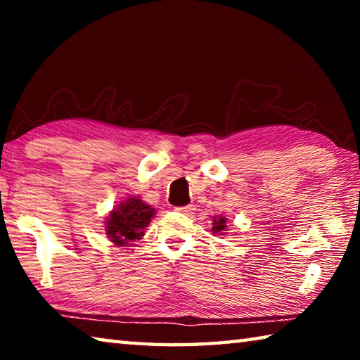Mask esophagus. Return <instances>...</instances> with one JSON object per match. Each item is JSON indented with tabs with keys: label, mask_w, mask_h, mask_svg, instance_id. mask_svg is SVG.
<instances>
[{
	"label": "esophagus",
	"mask_w": 360,
	"mask_h": 360,
	"mask_svg": "<svg viewBox=\"0 0 360 360\" xmlns=\"http://www.w3.org/2000/svg\"><path fill=\"white\" fill-rule=\"evenodd\" d=\"M176 211L182 212V214H193V211H195V206H193V205H187V206H178V208H176Z\"/></svg>",
	"instance_id": "obj_1"
}]
</instances>
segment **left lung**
Returning a JSON list of instances; mask_svg holds the SVG:
<instances>
[{
	"label": "left lung",
	"instance_id": "obj_1",
	"mask_svg": "<svg viewBox=\"0 0 360 360\" xmlns=\"http://www.w3.org/2000/svg\"><path fill=\"white\" fill-rule=\"evenodd\" d=\"M225 230H227V219L222 217V216L212 219V229H211L212 233L224 235Z\"/></svg>",
	"mask_w": 360,
	"mask_h": 360
}]
</instances>
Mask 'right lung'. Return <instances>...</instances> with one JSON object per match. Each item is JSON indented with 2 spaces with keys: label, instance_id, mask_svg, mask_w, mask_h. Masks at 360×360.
<instances>
[{
  "label": "right lung",
  "instance_id": "obj_1",
  "mask_svg": "<svg viewBox=\"0 0 360 360\" xmlns=\"http://www.w3.org/2000/svg\"><path fill=\"white\" fill-rule=\"evenodd\" d=\"M154 212L155 210L150 208V205H146L141 198H127L115 206L106 219V235L119 246L139 240Z\"/></svg>",
  "mask_w": 360,
  "mask_h": 360
}]
</instances>
